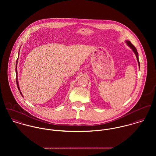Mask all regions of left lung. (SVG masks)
<instances>
[{
  "mask_svg": "<svg viewBox=\"0 0 156 156\" xmlns=\"http://www.w3.org/2000/svg\"><path fill=\"white\" fill-rule=\"evenodd\" d=\"M126 43H127V44L128 45H129V47L132 49L134 53V54H135V55H136V58H137V62H138L139 67L140 68V62H139V61L138 53H137V49L136 48V47L134 46L131 43V42H130V41L127 40V41H126Z\"/></svg>",
  "mask_w": 156,
  "mask_h": 156,
  "instance_id": "obj_1",
  "label": "left lung"
}]
</instances>
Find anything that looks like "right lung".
<instances>
[{
  "label": "right lung",
  "mask_w": 156,
  "mask_h": 156,
  "mask_svg": "<svg viewBox=\"0 0 156 156\" xmlns=\"http://www.w3.org/2000/svg\"><path fill=\"white\" fill-rule=\"evenodd\" d=\"M17 61H18V59H17V62H16V82H17V87H18V89L20 90V92L21 94V95H22V93L20 91V89L19 88V82H18V76H17ZM23 96V95H22Z\"/></svg>",
  "instance_id": "right-lung-1"
}]
</instances>
